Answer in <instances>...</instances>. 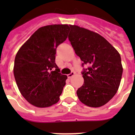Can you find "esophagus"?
Masks as SVG:
<instances>
[{
	"label": "esophagus",
	"mask_w": 135,
	"mask_h": 135,
	"mask_svg": "<svg viewBox=\"0 0 135 135\" xmlns=\"http://www.w3.org/2000/svg\"><path fill=\"white\" fill-rule=\"evenodd\" d=\"M74 74H75L74 71H71V73L69 74H68V77L69 78H70L71 77H72V76H73Z\"/></svg>",
	"instance_id": "1"
}]
</instances>
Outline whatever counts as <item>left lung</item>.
Listing matches in <instances>:
<instances>
[{
  "instance_id": "8db88e82",
  "label": "left lung",
  "mask_w": 135,
  "mask_h": 135,
  "mask_svg": "<svg viewBox=\"0 0 135 135\" xmlns=\"http://www.w3.org/2000/svg\"><path fill=\"white\" fill-rule=\"evenodd\" d=\"M69 40L82 61L84 84L76 93L82 103L98 108L115 95L123 68L120 55L108 40L97 33L77 26H70Z\"/></svg>"
}]
</instances>
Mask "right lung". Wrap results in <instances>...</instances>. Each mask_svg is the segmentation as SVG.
I'll return each mask as SVG.
<instances>
[{"label": "right lung", "instance_id": "add662e5", "mask_svg": "<svg viewBox=\"0 0 135 135\" xmlns=\"http://www.w3.org/2000/svg\"><path fill=\"white\" fill-rule=\"evenodd\" d=\"M68 25L40 27L17 53L13 73L20 93L30 103L46 108L59 100L66 75L55 64L56 49L68 38Z\"/></svg>", "mask_w": 135, "mask_h": 135}]
</instances>
